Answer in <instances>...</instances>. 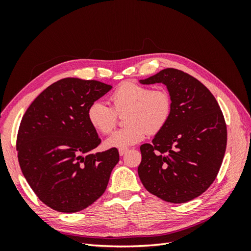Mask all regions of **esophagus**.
<instances>
[{
	"mask_svg": "<svg viewBox=\"0 0 251 251\" xmlns=\"http://www.w3.org/2000/svg\"><path fill=\"white\" fill-rule=\"evenodd\" d=\"M127 151H128L127 149H120V150H119V155H120V156H124Z\"/></svg>",
	"mask_w": 251,
	"mask_h": 251,
	"instance_id": "esophagus-1",
	"label": "esophagus"
}]
</instances>
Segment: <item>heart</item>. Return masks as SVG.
<instances>
[{
    "instance_id": "b5f03b06",
    "label": "heart",
    "mask_w": 251,
    "mask_h": 251,
    "mask_svg": "<svg viewBox=\"0 0 251 251\" xmlns=\"http://www.w3.org/2000/svg\"><path fill=\"white\" fill-rule=\"evenodd\" d=\"M112 107L102 100H95L88 108V120L97 132L109 134L116 126L118 114L126 111V126L114 132L105 146L126 149L157 134L168 124L172 113V98L168 90L151 89L135 81H125L110 95Z\"/></svg>"
}]
</instances>
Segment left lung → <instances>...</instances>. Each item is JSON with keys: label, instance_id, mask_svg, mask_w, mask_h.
<instances>
[{"label": "left lung", "instance_id": "8db88e82", "mask_svg": "<svg viewBox=\"0 0 251 251\" xmlns=\"http://www.w3.org/2000/svg\"><path fill=\"white\" fill-rule=\"evenodd\" d=\"M140 82L164 83L172 113L151 143L140 147L139 178L148 192L166 202L191 201L206 191L221 168L227 143L223 113L210 91L181 70L168 68Z\"/></svg>", "mask_w": 251, "mask_h": 251}]
</instances>
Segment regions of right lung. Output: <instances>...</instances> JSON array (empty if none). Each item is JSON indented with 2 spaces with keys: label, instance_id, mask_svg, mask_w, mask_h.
Wrapping results in <instances>:
<instances>
[{
  "label": "right lung",
  "instance_id": "add662e5",
  "mask_svg": "<svg viewBox=\"0 0 251 251\" xmlns=\"http://www.w3.org/2000/svg\"><path fill=\"white\" fill-rule=\"evenodd\" d=\"M111 89L97 80H57L35 98L21 120L17 151L22 173L52 209L82 210L107 188L119 153L113 148L92 153L101 140L87 112Z\"/></svg>",
  "mask_w": 251,
  "mask_h": 251
}]
</instances>
